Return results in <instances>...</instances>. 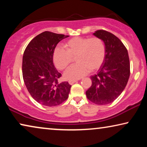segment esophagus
<instances>
[{
	"instance_id": "obj_1",
	"label": "esophagus",
	"mask_w": 147,
	"mask_h": 147,
	"mask_svg": "<svg viewBox=\"0 0 147 147\" xmlns=\"http://www.w3.org/2000/svg\"><path fill=\"white\" fill-rule=\"evenodd\" d=\"M78 80H69V84H70V85H72V84H74V83H76V82H77Z\"/></svg>"
}]
</instances>
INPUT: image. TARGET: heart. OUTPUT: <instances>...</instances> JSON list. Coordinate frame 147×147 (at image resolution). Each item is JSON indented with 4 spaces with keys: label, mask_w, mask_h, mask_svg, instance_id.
<instances>
[{
    "label": "heart",
    "mask_w": 147,
    "mask_h": 147,
    "mask_svg": "<svg viewBox=\"0 0 147 147\" xmlns=\"http://www.w3.org/2000/svg\"><path fill=\"white\" fill-rule=\"evenodd\" d=\"M65 49L56 48L53 59L56 67L65 69L76 57L78 62L70 66L64 73L67 80L80 79L91 71L101 67L106 55V47L103 41L98 37H76L64 44Z\"/></svg>",
    "instance_id": "obj_1"
}]
</instances>
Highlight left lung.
Returning a JSON list of instances; mask_svg holds the SVG:
<instances>
[{"label": "left lung", "mask_w": 147, "mask_h": 147, "mask_svg": "<svg viewBox=\"0 0 147 147\" xmlns=\"http://www.w3.org/2000/svg\"><path fill=\"white\" fill-rule=\"evenodd\" d=\"M104 43L106 55L97 74L91 76L92 86L86 92L88 99L98 105L112 103L125 88L130 76L127 49L117 37L104 30L93 33Z\"/></svg>", "instance_id": "8db88e82"}]
</instances>
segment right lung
Wrapping results in <instances>:
<instances>
[{
    "label": "right lung",
    "mask_w": 147,
    "mask_h": 147,
    "mask_svg": "<svg viewBox=\"0 0 147 147\" xmlns=\"http://www.w3.org/2000/svg\"><path fill=\"white\" fill-rule=\"evenodd\" d=\"M69 37L45 31L33 39L24 52L22 71L29 94L38 103L46 106L59 105L67 99L71 86L67 82L59 83L61 74L53 64L56 45Z\"/></svg>",
    "instance_id": "1"
}]
</instances>
